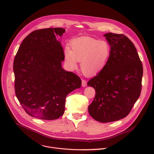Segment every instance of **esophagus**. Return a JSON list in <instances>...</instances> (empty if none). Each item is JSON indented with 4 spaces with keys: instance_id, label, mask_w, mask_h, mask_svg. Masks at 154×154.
Listing matches in <instances>:
<instances>
[{
    "instance_id": "34e87169",
    "label": "esophagus",
    "mask_w": 154,
    "mask_h": 154,
    "mask_svg": "<svg viewBox=\"0 0 154 154\" xmlns=\"http://www.w3.org/2000/svg\"><path fill=\"white\" fill-rule=\"evenodd\" d=\"M82 86H83V87H86V85H87V82H86V81H85V80H82Z\"/></svg>"
}]
</instances>
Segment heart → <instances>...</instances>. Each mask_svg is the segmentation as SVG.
Listing matches in <instances>:
<instances>
[{
	"label": "heart",
	"mask_w": 154,
	"mask_h": 154,
	"mask_svg": "<svg viewBox=\"0 0 154 154\" xmlns=\"http://www.w3.org/2000/svg\"><path fill=\"white\" fill-rule=\"evenodd\" d=\"M71 50L68 47L64 50L65 63L70 70L77 68L80 62L82 72L86 75H95L106 67L111 54L109 43L88 36L77 38L71 42Z\"/></svg>",
	"instance_id": "b5f03b06"
}]
</instances>
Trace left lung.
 <instances>
[{
  "label": "left lung",
  "instance_id": "left-lung-1",
  "mask_svg": "<svg viewBox=\"0 0 154 154\" xmlns=\"http://www.w3.org/2000/svg\"><path fill=\"white\" fill-rule=\"evenodd\" d=\"M111 47L104 69L88 82L96 92L88 107L96 121L107 123L125 118L140 97L143 66L133 43L124 35H104Z\"/></svg>",
  "mask_w": 154,
  "mask_h": 154
}]
</instances>
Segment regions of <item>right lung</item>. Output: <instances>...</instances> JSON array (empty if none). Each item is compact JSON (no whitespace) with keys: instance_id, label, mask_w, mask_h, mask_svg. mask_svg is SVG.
<instances>
[{"instance_id":"add662e5","label":"right lung","mask_w":154,"mask_h":154,"mask_svg":"<svg viewBox=\"0 0 154 154\" xmlns=\"http://www.w3.org/2000/svg\"><path fill=\"white\" fill-rule=\"evenodd\" d=\"M65 29L33 31L21 42L13 70L16 97L26 112L44 120H54L65 112L67 95L80 88L82 80L62 68L64 52L61 41Z\"/></svg>"}]
</instances>
